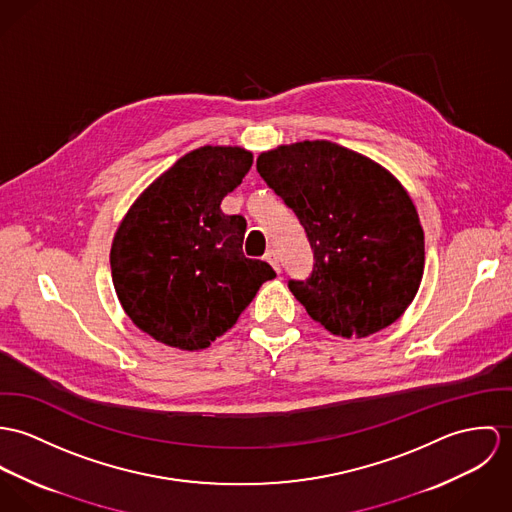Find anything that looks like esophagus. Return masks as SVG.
<instances>
[{"label": "esophagus", "instance_id": "34e87169", "mask_svg": "<svg viewBox=\"0 0 512 512\" xmlns=\"http://www.w3.org/2000/svg\"><path fill=\"white\" fill-rule=\"evenodd\" d=\"M265 261L267 263H271V267L277 271V273H281V263H279V255H277V251L275 249H269L267 253H265Z\"/></svg>", "mask_w": 512, "mask_h": 512}]
</instances>
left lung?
I'll use <instances>...</instances> for the list:
<instances>
[{"label":"left lung","mask_w":512,"mask_h":512,"mask_svg":"<svg viewBox=\"0 0 512 512\" xmlns=\"http://www.w3.org/2000/svg\"><path fill=\"white\" fill-rule=\"evenodd\" d=\"M257 172L306 231L314 265L288 288L308 316L341 338L397 322L424 273V231L397 178L330 141L261 153Z\"/></svg>","instance_id":"obj_1"}]
</instances>
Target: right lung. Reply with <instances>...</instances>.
<instances>
[{
  "instance_id": "obj_1",
  "label": "right lung",
  "mask_w": 512,
  "mask_h": 512,
  "mask_svg": "<svg viewBox=\"0 0 512 512\" xmlns=\"http://www.w3.org/2000/svg\"><path fill=\"white\" fill-rule=\"evenodd\" d=\"M251 165L241 147H200L161 174L121 222L110 253L115 292L151 338L204 349L277 277L269 263L243 255L245 218L220 208Z\"/></svg>"
}]
</instances>
